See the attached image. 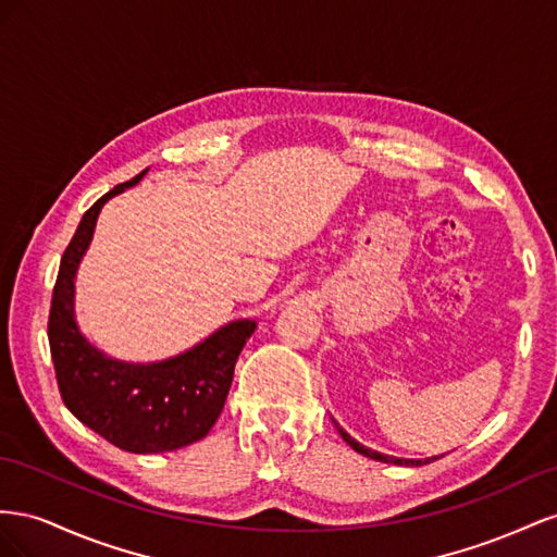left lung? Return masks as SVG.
<instances>
[{
	"instance_id": "obj_1",
	"label": "left lung",
	"mask_w": 557,
	"mask_h": 557,
	"mask_svg": "<svg viewBox=\"0 0 557 557\" xmlns=\"http://www.w3.org/2000/svg\"><path fill=\"white\" fill-rule=\"evenodd\" d=\"M338 432H341V436L345 438L347 446H352L357 453L367 455V457H371V459H377V462H392V465H406V467H408V465H410V467H420V465H422V459H401V457H389V455H383V453H377V450H371V448H367V446H361V443H357L347 432H343V429H338ZM434 459H438V457L424 459V465L434 462Z\"/></svg>"
}]
</instances>
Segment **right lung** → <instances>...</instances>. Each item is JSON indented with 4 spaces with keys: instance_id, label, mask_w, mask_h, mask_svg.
Segmentation results:
<instances>
[{
    "instance_id": "obj_1",
    "label": "right lung",
    "mask_w": 557,
    "mask_h": 557,
    "mask_svg": "<svg viewBox=\"0 0 557 557\" xmlns=\"http://www.w3.org/2000/svg\"><path fill=\"white\" fill-rule=\"evenodd\" d=\"M141 177L145 172L95 202L62 253L49 312V345L58 389L72 416L116 448L147 455L177 450L208 436L224 410L235 361L257 324L233 322L188 352L149 367L109 359L78 333L72 314L76 265L102 205Z\"/></svg>"
}]
</instances>
